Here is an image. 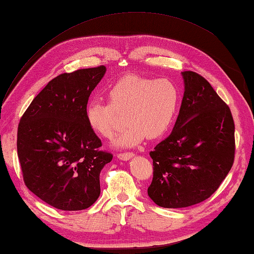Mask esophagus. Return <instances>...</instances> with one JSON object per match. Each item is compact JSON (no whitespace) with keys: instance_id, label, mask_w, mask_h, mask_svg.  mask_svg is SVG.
<instances>
[{"instance_id":"1","label":"esophagus","mask_w":254,"mask_h":254,"mask_svg":"<svg viewBox=\"0 0 254 254\" xmlns=\"http://www.w3.org/2000/svg\"><path fill=\"white\" fill-rule=\"evenodd\" d=\"M135 155L132 152H127V153H119L118 154V158H120L121 160H128L130 158H132L133 156Z\"/></svg>"}]
</instances>
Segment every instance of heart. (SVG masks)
<instances>
[{
  "label": "heart",
  "mask_w": 254,
  "mask_h": 254,
  "mask_svg": "<svg viewBox=\"0 0 254 254\" xmlns=\"http://www.w3.org/2000/svg\"><path fill=\"white\" fill-rule=\"evenodd\" d=\"M108 104L91 101L86 108V121L97 135L113 137L124 116L127 127L116 141L130 147L144 137L155 139L169 130L179 106V90L170 79L127 75L108 90Z\"/></svg>",
  "instance_id": "obj_1"
}]
</instances>
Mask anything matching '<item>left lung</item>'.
<instances>
[{
  "instance_id": "obj_1",
  "label": "left lung",
  "mask_w": 254,
  "mask_h": 254,
  "mask_svg": "<svg viewBox=\"0 0 254 254\" xmlns=\"http://www.w3.org/2000/svg\"><path fill=\"white\" fill-rule=\"evenodd\" d=\"M185 95L171 134L149 153V197L161 207L192 206L219 188L234 165L235 122L229 107L202 75L182 73Z\"/></svg>"
}]
</instances>
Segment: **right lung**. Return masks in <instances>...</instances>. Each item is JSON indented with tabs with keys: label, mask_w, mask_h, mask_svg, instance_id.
<instances>
[{
	"label": "right lung",
	"mask_w": 254,
	"mask_h": 254,
	"mask_svg": "<svg viewBox=\"0 0 254 254\" xmlns=\"http://www.w3.org/2000/svg\"><path fill=\"white\" fill-rule=\"evenodd\" d=\"M104 65L63 73L51 79L21 116L17 156L26 187L62 210L91 206L100 195L99 175L113 155L86 121L91 91Z\"/></svg>",
	"instance_id": "1"
}]
</instances>
